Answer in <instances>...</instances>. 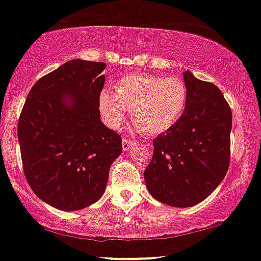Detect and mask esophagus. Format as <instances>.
<instances>
[{
    "label": "esophagus",
    "mask_w": 261,
    "mask_h": 261,
    "mask_svg": "<svg viewBox=\"0 0 261 261\" xmlns=\"http://www.w3.org/2000/svg\"><path fill=\"white\" fill-rule=\"evenodd\" d=\"M134 145H136V141L134 140H130V139H124L122 140V147H123V150L124 151H128V150H130L132 147H133Z\"/></svg>",
    "instance_id": "1"
}]
</instances>
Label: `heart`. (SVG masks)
<instances>
[{
    "instance_id": "b5f03b06",
    "label": "heart",
    "mask_w": 261,
    "mask_h": 261,
    "mask_svg": "<svg viewBox=\"0 0 261 261\" xmlns=\"http://www.w3.org/2000/svg\"><path fill=\"white\" fill-rule=\"evenodd\" d=\"M189 89L179 76L129 73L118 79L114 93L101 92L99 111L108 127L120 129L127 110L138 129L155 136L172 129L184 116Z\"/></svg>"
}]
</instances>
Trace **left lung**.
Returning a JSON list of instances; mask_svg holds the SVG:
<instances>
[{"instance_id":"left-lung-1","label":"left lung","mask_w":261,"mask_h":261,"mask_svg":"<svg viewBox=\"0 0 261 261\" xmlns=\"http://www.w3.org/2000/svg\"><path fill=\"white\" fill-rule=\"evenodd\" d=\"M189 102L172 129L153 139L144 178L152 197L172 207H191L223 181L230 166L232 112L211 82L184 72Z\"/></svg>"}]
</instances>
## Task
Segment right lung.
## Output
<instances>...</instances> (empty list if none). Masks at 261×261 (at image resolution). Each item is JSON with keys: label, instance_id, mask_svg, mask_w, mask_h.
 Listing matches in <instances>:
<instances>
[{"label": "right lung", "instance_id": "1", "mask_svg": "<svg viewBox=\"0 0 261 261\" xmlns=\"http://www.w3.org/2000/svg\"><path fill=\"white\" fill-rule=\"evenodd\" d=\"M105 63L70 60L41 77L18 122L22 169L32 191L60 211H79L104 194L122 139L100 121Z\"/></svg>", "mask_w": 261, "mask_h": 261}]
</instances>
